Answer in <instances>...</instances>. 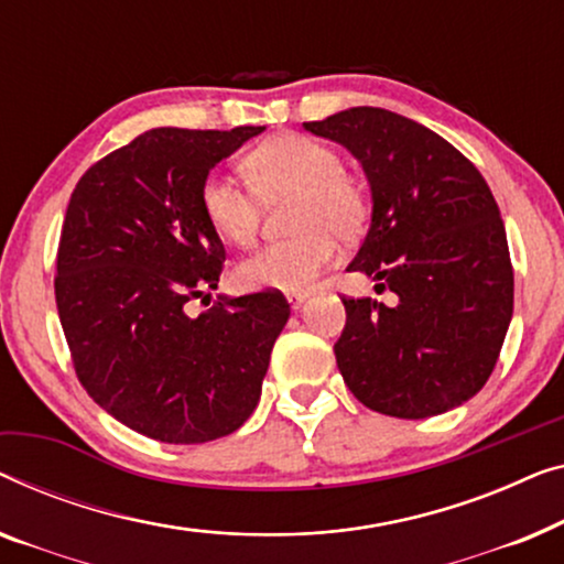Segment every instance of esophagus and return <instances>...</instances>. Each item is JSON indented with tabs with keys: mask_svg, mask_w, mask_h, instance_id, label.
Here are the masks:
<instances>
[{
	"mask_svg": "<svg viewBox=\"0 0 564 564\" xmlns=\"http://www.w3.org/2000/svg\"><path fill=\"white\" fill-rule=\"evenodd\" d=\"M306 296H308V293H304V291H293V293H285V299H289V304H291L293 308H301V304H304Z\"/></svg>",
	"mask_w": 564,
	"mask_h": 564,
	"instance_id": "obj_1",
	"label": "esophagus"
}]
</instances>
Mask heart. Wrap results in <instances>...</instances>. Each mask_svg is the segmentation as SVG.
Returning <instances> with one entry per match:
<instances>
[{
  "mask_svg": "<svg viewBox=\"0 0 564 564\" xmlns=\"http://www.w3.org/2000/svg\"><path fill=\"white\" fill-rule=\"evenodd\" d=\"M250 181L212 173L202 186V212L221 240L248 245L258 232L263 199L296 196L291 227L299 235L265 242L235 265L245 291H306L335 260L339 240H355L370 217L368 194L345 176V163L327 142L279 134L245 158Z\"/></svg>",
  "mask_w": 564,
  "mask_h": 564,
  "instance_id": "1",
  "label": "heart"
}]
</instances>
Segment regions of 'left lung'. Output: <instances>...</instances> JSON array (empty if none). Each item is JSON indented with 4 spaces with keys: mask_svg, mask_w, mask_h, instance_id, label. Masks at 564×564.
<instances>
[{
    "mask_svg": "<svg viewBox=\"0 0 564 564\" xmlns=\"http://www.w3.org/2000/svg\"><path fill=\"white\" fill-rule=\"evenodd\" d=\"M304 127L360 161L372 219L347 271L395 293V306L343 296L335 358L347 388L399 419L437 416L473 399L513 314L509 242L486 178L430 127L380 107Z\"/></svg>",
    "mask_w": 564,
    "mask_h": 564,
    "instance_id": "obj_1",
    "label": "left lung"
}]
</instances>
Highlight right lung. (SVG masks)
<instances>
[{
  "label": "right lung",
  "mask_w": 564,
  "mask_h": 564,
  "mask_svg": "<svg viewBox=\"0 0 564 564\" xmlns=\"http://www.w3.org/2000/svg\"><path fill=\"white\" fill-rule=\"evenodd\" d=\"M265 127H155L78 178L55 260V306L86 393L150 440L227 437L258 406L275 337L289 322L281 291L219 296L225 245L202 212L221 158Z\"/></svg>",
  "instance_id": "1"
}]
</instances>
